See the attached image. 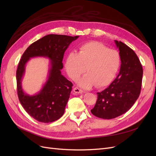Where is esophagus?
<instances>
[{"instance_id":"34e87169","label":"esophagus","mask_w":156,"mask_h":156,"mask_svg":"<svg viewBox=\"0 0 156 156\" xmlns=\"http://www.w3.org/2000/svg\"><path fill=\"white\" fill-rule=\"evenodd\" d=\"M73 92L76 94H82L83 91V90H81V88H79L78 87H75L73 88Z\"/></svg>"}]
</instances>
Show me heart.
Returning a JSON list of instances; mask_svg holds the SVG:
<instances>
[{"label":"heart","mask_w":156,"mask_h":156,"mask_svg":"<svg viewBox=\"0 0 156 156\" xmlns=\"http://www.w3.org/2000/svg\"><path fill=\"white\" fill-rule=\"evenodd\" d=\"M120 66L119 52L97 41L81 45L78 53H70L65 63L66 72L73 80L77 79L86 69L88 73L79 80L78 84L87 88L95 84L98 87L107 86L116 76Z\"/></svg>","instance_id":"heart-1"}]
</instances>
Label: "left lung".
<instances>
[{
	"label": "left lung",
	"instance_id": "obj_1",
	"mask_svg": "<svg viewBox=\"0 0 156 156\" xmlns=\"http://www.w3.org/2000/svg\"><path fill=\"white\" fill-rule=\"evenodd\" d=\"M115 41L121 60L119 74L104 90L97 93V101L91 110L92 115L103 119H115L129 110L142 85L143 70L137 55L122 41Z\"/></svg>",
	"mask_w": 156,
	"mask_h": 156
}]
</instances>
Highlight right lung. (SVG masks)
I'll return each mask as SVG.
<instances>
[{"mask_svg": "<svg viewBox=\"0 0 156 156\" xmlns=\"http://www.w3.org/2000/svg\"><path fill=\"white\" fill-rule=\"evenodd\" d=\"M79 36L49 34L32 43L23 54L16 72L19 100L30 116L42 123L58 120L65 111L73 84L61 74L64 54L69 45ZM48 57L51 61L48 79L41 91L34 96L23 92L21 80L25 64L30 58Z\"/></svg>", "mask_w": 156, "mask_h": 156, "instance_id": "1", "label": "right lung"}]
</instances>
